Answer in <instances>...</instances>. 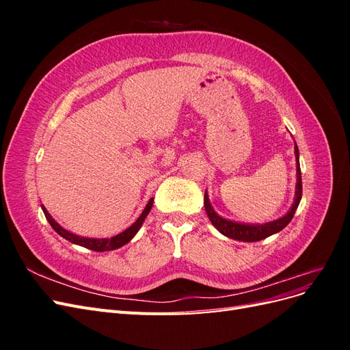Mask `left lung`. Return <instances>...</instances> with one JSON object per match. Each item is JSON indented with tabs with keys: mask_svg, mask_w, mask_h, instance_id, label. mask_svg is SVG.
Instances as JSON below:
<instances>
[{
	"mask_svg": "<svg viewBox=\"0 0 350 350\" xmlns=\"http://www.w3.org/2000/svg\"><path fill=\"white\" fill-rule=\"evenodd\" d=\"M295 159H296V185H295V198L291 208L288 210V213L284 216L267 221V224H241V221L235 220H229L221 217L217 215L213 206H211L207 189L204 193V208L206 213L213 225L221 235H225L228 238L242 241V242H256L261 241L264 238H267L270 235L278 234L283 228L289 225V221L292 220L296 208L299 206V201L302 198V178H301V166H299V150L298 146L295 143Z\"/></svg>",
	"mask_w": 350,
	"mask_h": 350,
	"instance_id": "1",
	"label": "left lung"
}]
</instances>
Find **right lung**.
Instances as JSON below:
<instances>
[{
    "instance_id": "add662e5",
    "label": "right lung",
    "mask_w": 350,
    "mask_h": 350,
    "mask_svg": "<svg viewBox=\"0 0 350 350\" xmlns=\"http://www.w3.org/2000/svg\"><path fill=\"white\" fill-rule=\"evenodd\" d=\"M152 206H153V198L149 200V203H147V206L144 207V210H143V213L140 215V217L137 219L130 228H126L125 230H122L121 234L115 235V237H112V238H88V237H80V235L72 234V232H70V230L62 228L59 224H57L55 219L48 213V210L45 208V206L40 204L42 210H44V215H45L46 220L49 221V225H51L52 228H54V230L57 232L58 235H61L62 238H66V239L70 241L71 243H76V245L84 247V248H88V250L98 251V252L112 251V250L124 247L125 243H129V242L135 237L137 232L140 230V228H142V225H143V221H144L146 216L149 215V211H150Z\"/></svg>"
}]
</instances>
